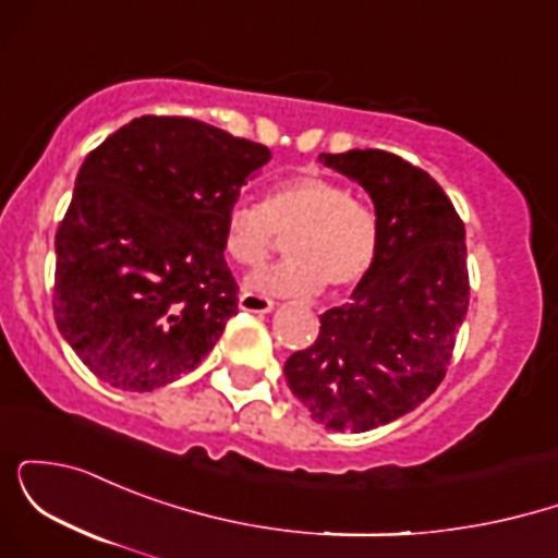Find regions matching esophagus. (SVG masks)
Returning <instances> with one entry per match:
<instances>
[{
  "mask_svg": "<svg viewBox=\"0 0 558 558\" xmlns=\"http://www.w3.org/2000/svg\"><path fill=\"white\" fill-rule=\"evenodd\" d=\"M239 306L243 312H257V315H265V312H270L275 306L272 299L267 296H257V293H241L239 296Z\"/></svg>",
  "mask_w": 558,
  "mask_h": 558,
  "instance_id": "1",
  "label": "esophagus"
}]
</instances>
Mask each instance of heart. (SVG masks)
<instances>
[{"label":"heart","mask_w":558,"mask_h":558,"mask_svg":"<svg viewBox=\"0 0 558 558\" xmlns=\"http://www.w3.org/2000/svg\"><path fill=\"white\" fill-rule=\"evenodd\" d=\"M280 233L288 259L248 278V286L267 293H310L328 288L341 293L373 270L380 243V222L369 202L351 196L343 183L325 175H293L275 183L265 202H235L226 215L228 257L254 267L270 257Z\"/></svg>","instance_id":"obj_1"}]
</instances>
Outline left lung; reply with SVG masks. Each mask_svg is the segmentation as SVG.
Masks as SVG:
<instances>
[{"label": "left lung", "mask_w": 558, "mask_h": 558, "mask_svg": "<svg viewBox=\"0 0 558 558\" xmlns=\"http://www.w3.org/2000/svg\"><path fill=\"white\" fill-rule=\"evenodd\" d=\"M373 196L380 243L343 306L288 356L293 396L330 430L364 433L412 412L446 377L470 306L464 222L425 170L380 149L319 155Z\"/></svg>", "instance_id": "1"}]
</instances>
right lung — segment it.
Returning a JSON list of instances; mask_svg holds the SVG:
<instances>
[{
    "label": "right lung",
    "instance_id": "1",
    "mask_svg": "<svg viewBox=\"0 0 558 558\" xmlns=\"http://www.w3.org/2000/svg\"><path fill=\"white\" fill-rule=\"evenodd\" d=\"M270 149L144 114L83 159L57 228L54 319L99 380L155 390L194 369L239 312L226 215Z\"/></svg>",
    "mask_w": 558,
    "mask_h": 558
}]
</instances>
